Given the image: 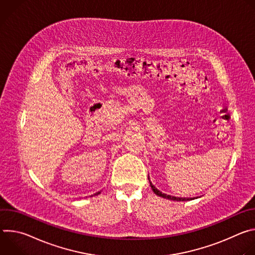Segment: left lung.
<instances>
[{
  "label": "left lung",
  "mask_w": 255,
  "mask_h": 255,
  "mask_svg": "<svg viewBox=\"0 0 255 255\" xmlns=\"http://www.w3.org/2000/svg\"><path fill=\"white\" fill-rule=\"evenodd\" d=\"M148 179H149V177H148ZM149 183H150V187H151V189H152V191H153V193H154L155 195H157V196H159V197H161V198L167 199V200H172V201H176V202H185V201H191V200H194V199H197V198H198V197H196V198H176V197H172V196H170V195L162 194L160 191H158V190L151 184L150 180H149Z\"/></svg>",
  "instance_id": "8db88e82"
}]
</instances>
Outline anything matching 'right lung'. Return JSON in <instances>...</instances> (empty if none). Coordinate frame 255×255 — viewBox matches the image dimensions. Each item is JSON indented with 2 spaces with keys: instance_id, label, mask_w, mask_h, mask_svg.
<instances>
[{
  "instance_id": "right-lung-1",
  "label": "right lung",
  "mask_w": 255,
  "mask_h": 255,
  "mask_svg": "<svg viewBox=\"0 0 255 255\" xmlns=\"http://www.w3.org/2000/svg\"><path fill=\"white\" fill-rule=\"evenodd\" d=\"M98 194H101V192H99V193H97V194H95V195H92L91 197H93V196H96V195H98Z\"/></svg>"
}]
</instances>
